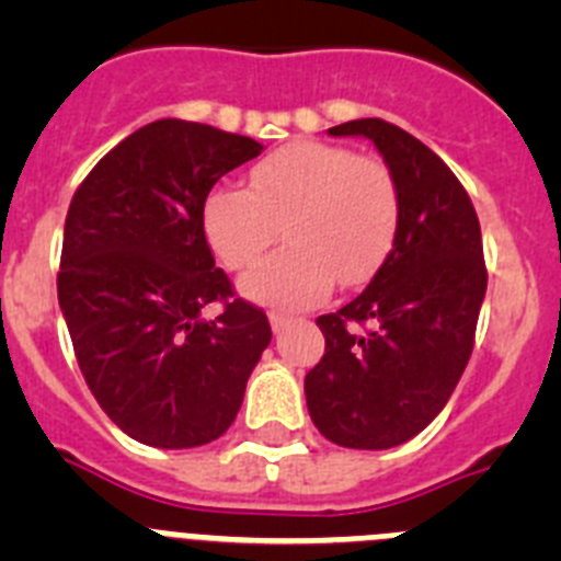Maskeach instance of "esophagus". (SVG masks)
<instances>
[{
	"mask_svg": "<svg viewBox=\"0 0 561 561\" xmlns=\"http://www.w3.org/2000/svg\"><path fill=\"white\" fill-rule=\"evenodd\" d=\"M289 323H291L289 314H280V311H270V325H272V331H275V334H280V331H284Z\"/></svg>",
	"mask_w": 561,
	"mask_h": 561,
	"instance_id": "esophagus-1",
	"label": "esophagus"
}]
</instances>
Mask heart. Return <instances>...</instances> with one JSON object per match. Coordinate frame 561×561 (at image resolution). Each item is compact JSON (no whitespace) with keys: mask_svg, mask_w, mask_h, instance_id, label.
<instances>
[{"mask_svg":"<svg viewBox=\"0 0 561 561\" xmlns=\"http://www.w3.org/2000/svg\"><path fill=\"white\" fill-rule=\"evenodd\" d=\"M399 185L388 162L334 142H289L250 171V191L216 187L202 207L213 252L230 270L264 255L284 225L289 247L241 277V291L275 309L320 304L336 284H365L399 230Z\"/></svg>","mask_w":561,"mask_h":561,"instance_id":"obj_1","label":"heart"}]
</instances>
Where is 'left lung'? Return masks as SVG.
Instances as JSON below:
<instances>
[{
	"mask_svg": "<svg viewBox=\"0 0 561 561\" xmlns=\"http://www.w3.org/2000/svg\"><path fill=\"white\" fill-rule=\"evenodd\" d=\"M368 137L399 185L393 250L359 297L317 317L325 354L306 374L314 427L348 449L399 447L444 410L485 295L480 221L447 162L379 117L329 128Z\"/></svg>",
	"mask_w": 561,
	"mask_h": 561,
	"instance_id": "obj_1",
	"label": "left lung"
}]
</instances>
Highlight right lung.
Wrapping results in <instances>:
<instances>
[{"instance_id": "right-lung-1", "label": "right lung", "mask_w": 561, "mask_h": 561, "mask_svg": "<svg viewBox=\"0 0 561 561\" xmlns=\"http://www.w3.org/2000/svg\"><path fill=\"white\" fill-rule=\"evenodd\" d=\"M261 142L176 117L128 134L89 171L64 225L58 306L89 390L134 440L160 449L227 433L272 340L232 291L202 227L207 193ZM219 302V318L201 311Z\"/></svg>"}]
</instances>
